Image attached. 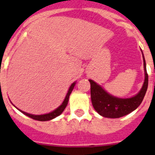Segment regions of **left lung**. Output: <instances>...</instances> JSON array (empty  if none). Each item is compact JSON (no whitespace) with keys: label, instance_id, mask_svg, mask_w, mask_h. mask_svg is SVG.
<instances>
[{"label":"left lung","instance_id":"8db88e82","mask_svg":"<svg viewBox=\"0 0 155 155\" xmlns=\"http://www.w3.org/2000/svg\"><path fill=\"white\" fill-rule=\"evenodd\" d=\"M142 55L144 69V81L139 92L131 98H122L113 96L96 82L89 79L91 102L93 107L98 114L107 118H120L132 113L141 104L148 85V75L143 52Z\"/></svg>","mask_w":155,"mask_h":155}]
</instances>
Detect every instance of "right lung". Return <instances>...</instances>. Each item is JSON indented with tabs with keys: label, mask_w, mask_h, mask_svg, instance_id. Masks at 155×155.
Wrapping results in <instances>:
<instances>
[{
	"label": "right lung",
	"mask_w": 155,
	"mask_h": 155,
	"mask_svg": "<svg viewBox=\"0 0 155 155\" xmlns=\"http://www.w3.org/2000/svg\"><path fill=\"white\" fill-rule=\"evenodd\" d=\"M75 84H76V81H74V83H72V84H71V85L70 86L68 93H67V94H66V97H65V98H64V101H63L62 104H61L60 106H58L57 109H54V110L52 111V112H50V113H46V114H42V115L30 114V113H25V112H24V111L20 110V109H18V108H16L15 105H13L16 108V109H18V110L20 111L21 113H22L23 114H25V116H28V117H30V118L33 119V120H39V121H48V120H53V119L57 117L58 116H60V115H61V113L64 112V110L65 109L66 106L68 105V101H69L70 94H71V93L72 92V91H73Z\"/></svg>",
	"instance_id": "1"
}]
</instances>
